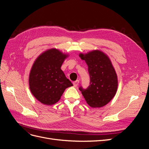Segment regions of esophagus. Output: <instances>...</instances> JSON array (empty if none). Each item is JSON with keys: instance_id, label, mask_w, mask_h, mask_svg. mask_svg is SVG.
<instances>
[{"instance_id": "esophagus-1", "label": "esophagus", "mask_w": 149, "mask_h": 149, "mask_svg": "<svg viewBox=\"0 0 149 149\" xmlns=\"http://www.w3.org/2000/svg\"><path fill=\"white\" fill-rule=\"evenodd\" d=\"M79 80H76V81H74V82L73 83V85H74V87L78 86V85L79 84Z\"/></svg>"}]
</instances>
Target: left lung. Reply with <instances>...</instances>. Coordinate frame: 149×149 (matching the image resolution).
<instances>
[{"instance_id":"left-lung-1","label":"left lung","mask_w":149,"mask_h":149,"mask_svg":"<svg viewBox=\"0 0 149 149\" xmlns=\"http://www.w3.org/2000/svg\"><path fill=\"white\" fill-rule=\"evenodd\" d=\"M86 63L90 75V85L86 89H79L88 104L91 107L106 106L118 91V79L112 62L106 53L94 49L79 54Z\"/></svg>"}]
</instances>
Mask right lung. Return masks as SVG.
Here are the masks:
<instances>
[{"instance_id": "obj_1", "label": "right lung", "mask_w": 149, "mask_h": 149, "mask_svg": "<svg viewBox=\"0 0 149 149\" xmlns=\"http://www.w3.org/2000/svg\"><path fill=\"white\" fill-rule=\"evenodd\" d=\"M69 56L55 48L43 52L36 58L29 77V88L33 96L45 105L55 104L65 90L73 84L61 69Z\"/></svg>"}]
</instances>
